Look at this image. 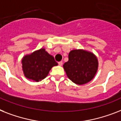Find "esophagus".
Returning <instances> with one entry per match:
<instances>
[{"label":"esophagus","instance_id":"34e87169","mask_svg":"<svg viewBox=\"0 0 121 121\" xmlns=\"http://www.w3.org/2000/svg\"><path fill=\"white\" fill-rule=\"evenodd\" d=\"M58 65L60 66H62V65H63V62H62V61H59V62H58Z\"/></svg>","mask_w":121,"mask_h":121}]
</instances>
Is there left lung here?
Listing matches in <instances>:
<instances>
[{
  "label": "left lung",
  "instance_id": "left-lung-1",
  "mask_svg": "<svg viewBox=\"0 0 121 121\" xmlns=\"http://www.w3.org/2000/svg\"><path fill=\"white\" fill-rule=\"evenodd\" d=\"M98 68V61L91 52L73 50L68 55V61L63 68L70 80L76 84H86L95 77Z\"/></svg>",
  "mask_w": 121,
  "mask_h": 121
}]
</instances>
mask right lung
<instances>
[{
    "label": "right lung",
    "mask_w": 121,
    "mask_h": 121,
    "mask_svg": "<svg viewBox=\"0 0 121 121\" xmlns=\"http://www.w3.org/2000/svg\"><path fill=\"white\" fill-rule=\"evenodd\" d=\"M22 69L25 77L36 82L47 77L54 66L58 65L54 57L41 48L22 58Z\"/></svg>",
    "instance_id": "add662e5"
}]
</instances>
